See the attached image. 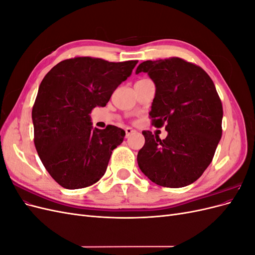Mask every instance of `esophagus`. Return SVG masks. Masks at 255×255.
<instances>
[{
  "mask_svg": "<svg viewBox=\"0 0 255 255\" xmlns=\"http://www.w3.org/2000/svg\"><path fill=\"white\" fill-rule=\"evenodd\" d=\"M134 133H136V130L133 129L132 128H126V137L128 138L130 135H133Z\"/></svg>",
  "mask_w": 255,
  "mask_h": 255,
  "instance_id": "34e87169",
  "label": "esophagus"
}]
</instances>
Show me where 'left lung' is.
<instances>
[{"mask_svg":"<svg viewBox=\"0 0 255 255\" xmlns=\"http://www.w3.org/2000/svg\"><path fill=\"white\" fill-rule=\"evenodd\" d=\"M155 84L152 125L168 132L165 139L143 130L137 163L159 186L177 188L197 181L212 163L222 135V104L212 79L201 67L179 57L146 60L136 74Z\"/></svg>","mask_w":255,"mask_h":255,"instance_id":"left-lung-1","label":"left lung"}]
</instances>
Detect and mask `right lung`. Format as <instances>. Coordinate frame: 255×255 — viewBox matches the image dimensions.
<instances>
[{"label": "right lung", "mask_w": 255, "mask_h": 255, "mask_svg": "<svg viewBox=\"0 0 255 255\" xmlns=\"http://www.w3.org/2000/svg\"><path fill=\"white\" fill-rule=\"evenodd\" d=\"M137 63L74 57L60 61L43 78L32 112L34 142L43 166L60 186L84 188L104 175L126 132L115 126L94 128L89 114L107 104Z\"/></svg>", "instance_id": "1"}]
</instances>
